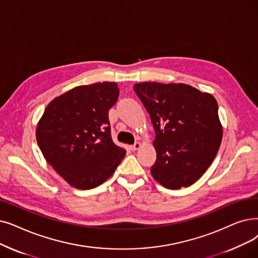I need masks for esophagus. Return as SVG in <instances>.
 Here are the masks:
<instances>
[{
  "mask_svg": "<svg viewBox=\"0 0 258 258\" xmlns=\"http://www.w3.org/2000/svg\"><path fill=\"white\" fill-rule=\"evenodd\" d=\"M140 147H141L140 142H135L133 145H131V150H132V151H136V150H138Z\"/></svg>",
  "mask_w": 258,
  "mask_h": 258,
  "instance_id": "obj_1",
  "label": "esophagus"
}]
</instances>
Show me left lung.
<instances>
[{
	"mask_svg": "<svg viewBox=\"0 0 258 258\" xmlns=\"http://www.w3.org/2000/svg\"><path fill=\"white\" fill-rule=\"evenodd\" d=\"M134 91L156 134L154 179L171 189L193 184L214 160L221 143L215 98L183 83L143 82L134 85Z\"/></svg>",
	"mask_w": 258,
	"mask_h": 258,
	"instance_id": "1",
	"label": "left lung"
}]
</instances>
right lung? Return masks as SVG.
<instances>
[{"label":"right lung","instance_id":"obj_1","mask_svg":"<svg viewBox=\"0 0 258 258\" xmlns=\"http://www.w3.org/2000/svg\"><path fill=\"white\" fill-rule=\"evenodd\" d=\"M119 97L115 82L77 86L54 98L37 127L46 161L65 181L94 188L114 174L126 151L114 143L108 110Z\"/></svg>","mask_w":258,"mask_h":258}]
</instances>
